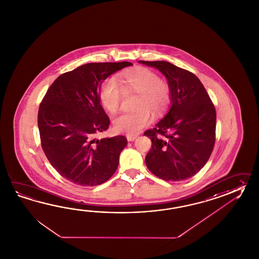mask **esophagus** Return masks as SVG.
Listing matches in <instances>:
<instances>
[{
    "label": "esophagus",
    "mask_w": 259,
    "mask_h": 259,
    "mask_svg": "<svg viewBox=\"0 0 259 259\" xmlns=\"http://www.w3.org/2000/svg\"><path fill=\"white\" fill-rule=\"evenodd\" d=\"M126 138L129 142H131V141H134L137 138V136H127Z\"/></svg>",
    "instance_id": "esophagus-1"
}]
</instances>
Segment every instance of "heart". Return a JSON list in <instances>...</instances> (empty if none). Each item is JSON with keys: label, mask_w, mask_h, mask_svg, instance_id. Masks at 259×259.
Instances as JSON below:
<instances>
[{"label": "heart", "mask_w": 259, "mask_h": 259, "mask_svg": "<svg viewBox=\"0 0 259 259\" xmlns=\"http://www.w3.org/2000/svg\"><path fill=\"white\" fill-rule=\"evenodd\" d=\"M123 92L138 93L133 112L121 113L113 121L117 132L137 135L151 121L150 110L159 113L166 109L171 100V90L159 75L146 68H137L121 75L119 82L114 78L104 81L99 90L100 102L110 113L120 108Z\"/></svg>", "instance_id": "1"}]
</instances>
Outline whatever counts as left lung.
Listing matches in <instances>:
<instances>
[{
	"instance_id": "1",
	"label": "left lung",
	"mask_w": 259,
	"mask_h": 259,
	"mask_svg": "<svg viewBox=\"0 0 259 259\" xmlns=\"http://www.w3.org/2000/svg\"><path fill=\"white\" fill-rule=\"evenodd\" d=\"M165 76L171 106L152 130L144 133L152 146L146 165L159 179H190L205 165L215 141L217 114L201 80L167 61H138Z\"/></svg>"
}]
</instances>
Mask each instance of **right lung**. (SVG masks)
Listing matches in <instances>:
<instances>
[{"instance_id":"1","label":"right lung","mask_w":259,"mask_h":259,"mask_svg":"<svg viewBox=\"0 0 259 259\" xmlns=\"http://www.w3.org/2000/svg\"><path fill=\"white\" fill-rule=\"evenodd\" d=\"M132 65L85 64L60 75L47 90L38 112L41 148L64 179L93 187L115 172L127 140L123 136L95 138L109 125L99 90L109 76Z\"/></svg>"}]
</instances>
